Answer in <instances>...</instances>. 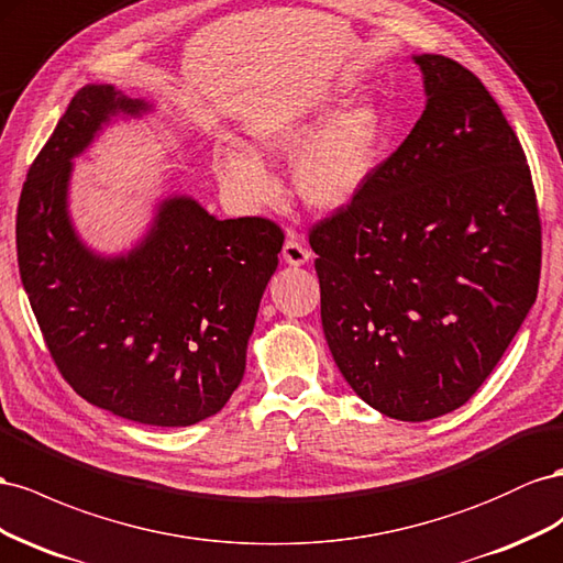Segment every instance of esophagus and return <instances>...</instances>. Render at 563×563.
<instances>
[{
	"instance_id": "esophagus-1",
	"label": "esophagus",
	"mask_w": 563,
	"mask_h": 563,
	"mask_svg": "<svg viewBox=\"0 0 563 563\" xmlns=\"http://www.w3.org/2000/svg\"><path fill=\"white\" fill-rule=\"evenodd\" d=\"M311 260V252L299 243L297 235H287L283 245V262L287 266H303Z\"/></svg>"
}]
</instances>
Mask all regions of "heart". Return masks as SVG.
<instances>
[{
  "label": "heart",
  "mask_w": 563,
  "mask_h": 563,
  "mask_svg": "<svg viewBox=\"0 0 563 563\" xmlns=\"http://www.w3.org/2000/svg\"><path fill=\"white\" fill-rule=\"evenodd\" d=\"M342 91H325L301 110L247 124L250 148L219 146L212 172L221 188L256 210L276 196V179L262 155L292 159L297 196L316 212H340L371 186L389 141L384 110L361 99L344 106Z\"/></svg>",
  "instance_id": "obj_1"
}]
</instances>
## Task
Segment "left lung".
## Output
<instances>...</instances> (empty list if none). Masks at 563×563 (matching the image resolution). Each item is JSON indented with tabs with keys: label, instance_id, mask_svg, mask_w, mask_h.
<instances>
[{
	"label": "left lung",
	"instance_id": "1",
	"mask_svg": "<svg viewBox=\"0 0 563 563\" xmlns=\"http://www.w3.org/2000/svg\"><path fill=\"white\" fill-rule=\"evenodd\" d=\"M412 60L422 118L309 235L332 358L400 422L476 394L536 303L542 252L531 169L500 106L453 58Z\"/></svg>",
	"mask_w": 563,
	"mask_h": 563
}]
</instances>
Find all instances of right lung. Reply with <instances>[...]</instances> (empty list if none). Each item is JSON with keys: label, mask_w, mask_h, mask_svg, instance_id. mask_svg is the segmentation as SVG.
Masks as SVG:
<instances>
[{"label": "right lung", "mask_w": 563, "mask_h": 563, "mask_svg": "<svg viewBox=\"0 0 563 563\" xmlns=\"http://www.w3.org/2000/svg\"><path fill=\"white\" fill-rule=\"evenodd\" d=\"M155 103L87 85L32 163L15 219L21 280L70 387L122 420L190 427L245 375L247 342L283 233L266 219H217L186 192L157 200L136 243L101 254L70 214L73 159L110 124Z\"/></svg>", "instance_id": "add662e5"}]
</instances>
